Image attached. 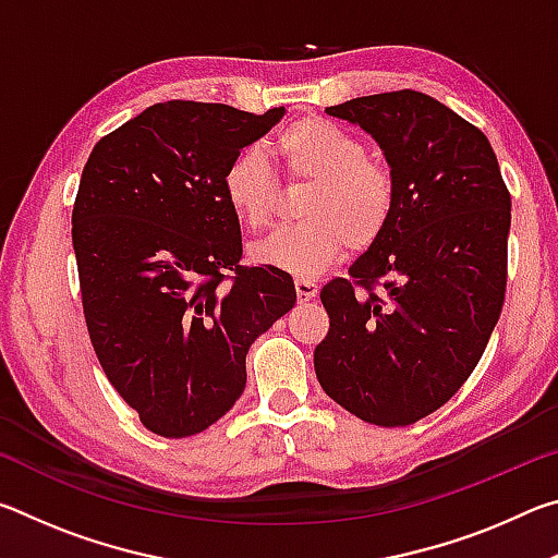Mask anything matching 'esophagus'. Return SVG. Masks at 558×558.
I'll use <instances>...</instances> for the list:
<instances>
[{"mask_svg":"<svg viewBox=\"0 0 558 558\" xmlns=\"http://www.w3.org/2000/svg\"><path fill=\"white\" fill-rule=\"evenodd\" d=\"M317 282L313 280H295V292H298V300L300 302H310L317 298Z\"/></svg>","mask_w":558,"mask_h":558,"instance_id":"obj_1","label":"esophagus"}]
</instances>
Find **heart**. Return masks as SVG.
Segmentation results:
<instances>
[{"mask_svg": "<svg viewBox=\"0 0 558 558\" xmlns=\"http://www.w3.org/2000/svg\"><path fill=\"white\" fill-rule=\"evenodd\" d=\"M272 155L288 182L310 189L300 202L305 221L253 248V260L260 266L307 280L342 260L347 248H374L389 231L399 202L396 174L381 159L366 155L354 132L307 116L278 132ZM221 194L243 229L258 233L276 223L280 184L253 149H243L226 165Z\"/></svg>", "mask_w": 558, "mask_h": 558, "instance_id": "obj_1", "label": "heart"}]
</instances>
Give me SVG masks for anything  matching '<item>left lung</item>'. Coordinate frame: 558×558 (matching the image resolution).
Returning a JSON list of instances; mask_svg holds the SVG:
<instances>
[{
  "mask_svg": "<svg viewBox=\"0 0 558 558\" xmlns=\"http://www.w3.org/2000/svg\"><path fill=\"white\" fill-rule=\"evenodd\" d=\"M384 149L399 202L384 239L319 292L325 393L356 418L399 428L458 393L499 319L512 196L483 130L418 90L329 106Z\"/></svg>",
  "mask_w": 558,
  "mask_h": 558,
  "instance_id": "obj_1",
  "label": "left lung"
}]
</instances>
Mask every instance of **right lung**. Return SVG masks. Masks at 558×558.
<instances>
[{"instance_id":"add662e5","label":"right lung","mask_w":558,"mask_h":558,"mask_svg":"<svg viewBox=\"0 0 558 558\" xmlns=\"http://www.w3.org/2000/svg\"><path fill=\"white\" fill-rule=\"evenodd\" d=\"M167 100L100 137L73 204L83 315L98 362L147 430L202 433L233 409L253 339L295 305L288 272L241 266L226 165L276 125Z\"/></svg>"}]
</instances>
